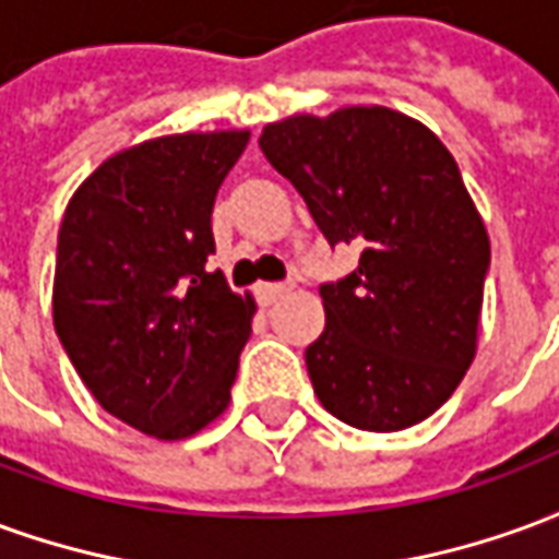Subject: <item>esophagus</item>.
<instances>
[{"mask_svg": "<svg viewBox=\"0 0 559 559\" xmlns=\"http://www.w3.org/2000/svg\"><path fill=\"white\" fill-rule=\"evenodd\" d=\"M287 290H290V284H260L257 287V299H260V305H272L278 302Z\"/></svg>", "mask_w": 559, "mask_h": 559, "instance_id": "esophagus-1", "label": "esophagus"}]
</instances>
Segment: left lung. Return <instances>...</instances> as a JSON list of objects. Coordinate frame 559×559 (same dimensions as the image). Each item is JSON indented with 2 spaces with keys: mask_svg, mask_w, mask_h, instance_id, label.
Returning a JSON list of instances; mask_svg holds the SVG:
<instances>
[{
  "mask_svg": "<svg viewBox=\"0 0 559 559\" xmlns=\"http://www.w3.org/2000/svg\"><path fill=\"white\" fill-rule=\"evenodd\" d=\"M260 148L329 245L359 248V266L320 287L326 329L305 350L320 404L362 431L428 419L476 356L491 263L455 158L377 104L269 122Z\"/></svg>",
  "mask_w": 559,
  "mask_h": 559,
  "instance_id": "left-lung-1",
  "label": "left lung"
}]
</instances>
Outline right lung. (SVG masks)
<instances>
[{
    "label": "right lung",
    "mask_w": 559,
    "mask_h": 559,
    "mask_svg": "<svg viewBox=\"0 0 559 559\" xmlns=\"http://www.w3.org/2000/svg\"><path fill=\"white\" fill-rule=\"evenodd\" d=\"M248 138L188 131L122 148L59 227L56 335L104 411L158 440L227 411L251 335L254 299L206 269L215 194Z\"/></svg>",
    "instance_id": "1"
}]
</instances>
